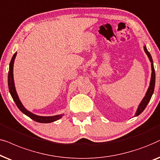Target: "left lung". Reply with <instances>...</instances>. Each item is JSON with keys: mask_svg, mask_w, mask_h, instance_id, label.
I'll use <instances>...</instances> for the list:
<instances>
[{"mask_svg": "<svg viewBox=\"0 0 160 160\" xmlns=\"http://www.w3.org/2000/svg\"><path fill=\"white\" fill-rule=\"evenodd\" d=\"M143 49L145 52L148 56V59H149L150 62H151V67H152V76H151V80H150V83H149V86H148V90H147L146 95L143 97V99H142V101L140 102V105H138V109L136 110V112L135 114V116H138L141 113V112L145 110V108H146L147 105L149 102L151 98L152 97L153 93H154V86H155V72H154V63H153V59L152 55H151L150 52H148V50H147L146 46L144 45L143 46Z\"/></svg>", "mask_w": 160, "mask_h": 160, "instance_id": "1", "label": "left lung"}]
</instances>
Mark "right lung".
<instances>
[{
    "mask_svg": "<svg viewBox=\"0 0 160 160\" xmlns=\"http://www.w3.org/2000/svg\"><path fill=\"white\" fill-rule=\"evenodd\" d=\"M17 52L14 53L12 56V60L10 61L9 63V70H8V90H9L10 94L12 96V99L15 102L16 105L18 106V108L20 109V110L22 112H23L25 115H26L27 116H28L29 118L33 119V121H37L39 123H51L53 121H55L58 119L61 118L63 116V114L60 115H56V116H37V115L33 113V112H30L29 110H28L25 108L21 102L20 98H19L18 93H17L15 86H14V74H13V68H14V59L16 58Z\"/></svg>",
    "mask_w": 160,
    "mask_h": 160,
    "instance_id": "1",
    "label": "right lung"
}]
</instances>
